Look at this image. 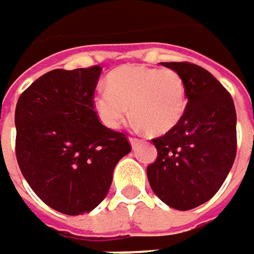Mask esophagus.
Listing matches in <instances>:
<instances>
[{"label": "esophagus", "instance_id": "1", "mask_svg": "<svg viewBox=\"0 0 254 254\" xmlns=\"http://www.w3.org/2000/svg\"><path fill=\"white\" fill-rule=\"evenodd\" d=\"M129 141H130V145L135 148V147H138L139 144H141V139L139 138H135V136H129Z\"/></svg>", "mask_w": 254, "mask_h": 254}]
</instances>
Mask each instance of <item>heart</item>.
I'll use <instances>...</instances> for the list:
<instances>
[{
	"instance_id": "b5f03b06",
	"label": "heart",
	"mask_w": 254,
	"mask_h": 254,
	"mask_svg": "<svg viewBox=\"0 0 254 254\" xmlns=\"http://www.w3.org/2000/svg\"><path fill=\"white\" fill-rule=\"evenodd\" d=\"M107 90L94 97L102 122L119 127L129 115L150 135L172 130L186 112V85L182 75L170 68L127 65L107 75Z\"/></svg>"
}]
</instances>
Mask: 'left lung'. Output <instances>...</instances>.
<instances>
[{"label": "left lung", "mask_w": 254, "mask_h": 254, "mask_svg": "<svg viewBox=\"0 0 254 254\" xmlns=\"http://www.w3.org/2000/svg\"><path fill=\"white\" fill-rule=\"evenodd\" d=\"M182 75L186 112L164 135L154 138L155 161L147 167L154 193L179 211L208 202L222 186L237 152V115L227 88L190 62H163Z\"/></svg>", "instance_id": "1"}]
</instances>
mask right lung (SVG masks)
Wrapping results in <instances>:
<instances>
[{
  "label": "right lung",
  "mask_w": 254,
  "mask_h": 254,
  "mask_svg": "<svg viewBox=\"0 0 254 254\" xmlns=\"http://www.w3.org/2000/svg\"><path fill=\"white\" fill-rule=\"evenodd\" d=\"M100 74L99 65L49 71L15 106L18 167L36 195L66 215L94 209L115 166L130 152L127 133L102 125L94 110Z\"/></svg>",
  "instance_id": "add662e5"
}]
</instances>
